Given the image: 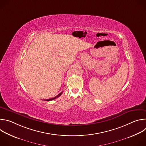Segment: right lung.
Wrapping results in <instances>:
<instances>
[{"instance_id": "1", "label": "right lung", "mask_w": 146, "mask_h": 146, "mask_svg": "<svg viewBox=\"0 0 146 146\" xmlns=\"http://www.w3.org/2000/svg\"><path fill=\"white\" fill-rule=\"evenodd\" d=\"M63 93V92H60V94H59L57 96H56L55 97H54V98H51V99H46V100H46V101H50V100H54V99H56V98H58L59 96H60L61 95H62V94Z\"/></svg>"}]
</instances>
